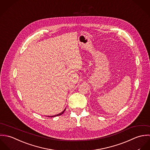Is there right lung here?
<instances>
[{"instance_id":"obj_1","label":"right lung","mask_w":150,"mask_h":150,"mask_svg":"<svg viewBox=\"0 0 150 150\" xmlns=\"http://www.w3.org/2000/svg\"><path fill=\"white\" fill-rule=\"evenodd\" d=\"M65 111V109L62 112H61L60 114H57V115H53V116H51V117H56V116H59V115H62L64 112V111Z\"/></svg>"}]
</instances>
